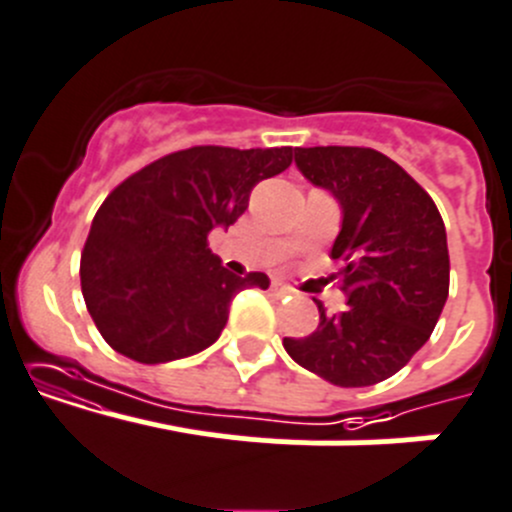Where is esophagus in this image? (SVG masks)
<instances>
[{"label": "esophagus", "instance_id": "obj_1", "mask_svg": "<svg viewBox=\"0 0 512 512\" xmlns=\"http://www.w3.org/2000/svg\"><path fill=\"white\" fill-rule=\"evenodd\" d=\"M271 291H274L276 296H291V294H294V289H291V286H286V284H274V286H271Z\"/></svg>", "mask_w": 512, "mask_h": 512}]
</instances>
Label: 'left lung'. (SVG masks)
<instances>
[{
	"instance_id": "left-lung-1",
	"label": "left lung",
	"mask_w": 512,
	"mask_h": 512,
	"mask_svg": "<svg viewBox=\"0 0 512 512\" xmlns=\"http://www.w3.org/2000/svg\"><path fill=\"white\" fill-rule=\"evenodd\" d=\"M296 165L342 203L332 259L344 261L347 309L319 304L309 337H286L296 364L339 387H369L405 367L430 339L450 291L447 233L435 201L372 148H296Z\"/></svg>"
}]
</instances>
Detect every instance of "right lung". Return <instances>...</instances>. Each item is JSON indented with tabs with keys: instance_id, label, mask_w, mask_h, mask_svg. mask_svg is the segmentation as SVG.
<instances>
[{
	"instance_id": "1",
	"label": "right lung",
	"mask_w": 512,
	"mask_h": 512,
	"mask_svg": "<svg viewBox=\"0 0 512 512\" xmlns=\"http://www.w3.org/2000/svg\"><path fill=\"white\" fill-rule=\"evenodd\" d=\"M294 148L193 145L163 155L115 188L92 218L80 259L87 311L115 352L160 364L203 352L221 337L243 289L269 276H236L208 248L231 226L253 186L284 173Z\"/></svg>"
}]
</instances>
